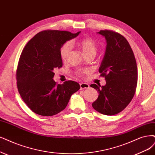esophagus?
I'll list each match as a JSON object with an SVG mask.
<instances>
[{
	"mask_svg": "<svg viewBox=\"0 0 155 155\" xmlns=\"http://www.w3.org/2000/svg\"><path fill=\"white\" fill-rule=\"evenodd\" d=\"M80 85H81V89H87L89 87V85L87 83H81L80 84Z\"/></svg>",
	"mask_w": 155,
	"mask_h": 155,
	"instance_id": "34e87169",
	"label": "esophagus"
}]
</instances>
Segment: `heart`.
<instances>
[{
	"mask_svg": "<svg viewBox=\"0 0 155 155\" xmlns=\"http://www.w3.org/2000/svg\"><path fill=\"white\" fill-rule=\"evenodd\" d=\"M72 45H75L82 50L84 55H87L89 54H96L98 47L95 40L92 38H84L78 40V41H72L71 42ZM71 48V45L70 43H66L63 45L60 49V55L61 58L63 61H66L70 53ZM89 71L87 69L85 70H82L77 71V74L79 77L82 76L84 74L88 73Z\"/></svg>",
	"mask_w": 155,
	"mask_h": 155,
	"instance_id": "b5f03b06",
	"label": "heart"
}]
</instances>
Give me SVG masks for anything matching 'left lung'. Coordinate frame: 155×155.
I'll use <instances>...</instances> for the list:
<instances>
[{"label":"left lung","mask_w":155,"mask_h":155,"mask_svg":"<svg viewBox=\"0 0 155 155\" xmlns=\"http://www.w3.org/2000/svg\"><path fill=\"white\" fill-rule=\"evenodd\" d=\"M98 33L105 36L107 43L99 68L106 85L101 87L91 85L99 93L92 106L102 114L113 116L123 110L134 98L138 78L137 62L129 43L121 34L110 30Z\"/></svg>","instance_id":"8db88e82"}]
</instances>
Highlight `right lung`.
Listing matches in <instances>:
<instances>
[{"mask_svg": "<svg viewBox=\"0 0 155 155\" xmlns=\"http://www.w3.org/2000/svg\"><path fill=\"white\" fill-rule=\"evenodd\" d=\"M80 32L43 31L23 49L16 73L17 87L22 100L35 114L43 116L58 114L66 108L71 96L81 88L74 81L58 84L53 80L55 68L62 66L61 47Z\"/></svg>", "mask_w": 155, "mask_h": 155, "instance_id": "obj_1", "label": "right lung"}]
</instances>
